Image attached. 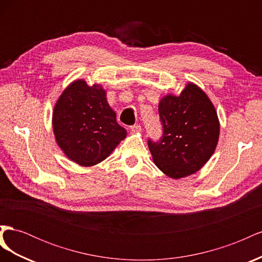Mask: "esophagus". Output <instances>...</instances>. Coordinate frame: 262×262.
Wrapping results in <instances>:
<instances>
[{
    "mask_svg": "<svg viewBox=\"0 0 262 262\" xmlns=\"http://www.w3.org/2000/svg\"><path fill=\"white\" fill-rule=\"evenodd\" d=\"M141 130H142V128H141L140 124H134V125L131 126V131L133 133H140Z\"/></svg>",
    "mask_w": 262,
    "mask_h": 262,
    "instance_id": "34e87169",
    "label": "esophagus"
}]
</instances>
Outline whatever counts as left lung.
Segmentation results:
<instances>
[{"label":"left lung","mask_w":262,"mask_h":262,"mask_svg":"<svg viewBox=\"0 0 262 262\" xmlns=\"http://www.w3.org/2000/svg\"><path fill=\"white\" fill-rule=\"evenodd\" d=\"M164 134L161 142L148 140L157 168L172 179L193 175L216 148L220 120L205 92L188 82L179 94H167L158 104Z\"/></svg>","instance_id":"1"}]
</instances>
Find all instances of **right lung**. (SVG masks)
I'll list each match as a JSON object with an SVG mask.
<instances>
[{
	"label": "right lung",
	"instance_id": "add662e5",
	"mask_svg": "<svg viewBox=\"0 0 262 262\" xmlns=\"http://www.w3.org/2000/svg\"><path fill=\"white\" fill-rule=\"evenodd\" d=\"M106 95L100 84L78 78L66 87L53 108L55 142L70 161L83 167L106 160L126 137Z\"/></svg>",
	"mask_w": 262,
	"mask_h": 262
}]
</instances>
